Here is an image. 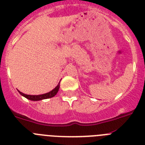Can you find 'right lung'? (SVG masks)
I'll list each match as a JSON object with an SVG mask.
<instances>
[{"label":"right lung","mask_w":145,"mask_h":145,"mask_svg":"<svg viewBox=\"0 0 145 145\" xmlns=\"http://www.w3.org/2000/svg\"><path fill=\"white\" fill-rule=\"evenodd\" d=\"M59 84H60V82L58 84V85L55 87L53 90L51 91L48 92V93H43V94H40V95H28V94H25V93H22V92L20 91H19V93H20L22 96H23L24 97L27 98V99H29V100H31V101L43 100V99L52 98V97H54L59 91Z\"/></svg>","instance_id":"add662e5"}]
</instances>
